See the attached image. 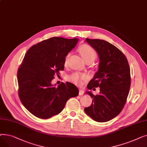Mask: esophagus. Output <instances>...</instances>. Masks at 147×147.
<instances>
[{
    "label": "esophagus",
    "mask_w": 147,
    "mask_h": 147,
    "mask_svg": "<svg viewBox=\"0 0 147 147\" xmlns=\"http://www.w3.org/2000/svg\"><path fill=\"white\" fill-rule=\"evenodd\" d=\"M84 94V91L82 89H79V95H83Z\"/></svg>",
    "instance_id": "esophagus-1"
}]
</instances>
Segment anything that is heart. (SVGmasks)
I'll use <instances>...</instances> for the list:
<instances>
[{
  "mask_svg": "<svg viewBox=\"0 0 147 147\" xmlns=\"http://www.w3.org/2000/svg\"><path fill=\"white\" fill-rule=\"evenodd\" d=\"M79 50L82 57L86 63L89 61L93 62L97 57V53L95 50L87 44H83L81 45L79 48ZM69 57H70V53L68 52L64 57V63L65 65L67 64ZM86 79L87 76L85 74L79 73H73L68 77V80L69 81L79 86L82 85L83 81L85 80Z\"/></svg>",
  "mask_w": 147,
  "mask_h": 147,
  "instance_id": "b5f03b06",
  "label": "heart"
}]
</instances>
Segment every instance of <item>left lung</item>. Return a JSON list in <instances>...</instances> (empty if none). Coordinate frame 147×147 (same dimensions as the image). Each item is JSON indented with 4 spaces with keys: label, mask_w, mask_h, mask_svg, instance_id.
<instances>
[{
    "label": "left lung",
    "mask_w": 147,
    "mask_h": 147,
    "mask_svg": "<svg viewBox=\"0 0 147 147\" xmlns=\"http://www.w3.org/2000/svg\"><path fill=\"white\" fill-rule=\"evenodd\" d=\"M98 52V71L88 83L91 90L99 87V95L86 92L92 99L84 112L94 120L106 122L119 115L124 107L130 87V73L127 59L123 53L105 40L86 38Z\"/></svg>",
    "instance_id": "1"
}]
</instances>
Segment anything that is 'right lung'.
Listing matches in <instances>:
<instances>
[{"label":"right lung","instance_id":"obj_1","mask_svg":"<svg viewBox=\"0 0 147 147\" xmlns=\"http://www.w3.org/2000/svg\"><path fill=\"white\" fill-rule=\"evenodd\" d=\"M78 42L77 38L53 37L32 46L26 53L17 72L18 95L34 116L49 119L63 111L68 99L78 96L73 83L62 82L58 87L51 83L64 70V57Z\"/></svg>","mask_w":147,"mask_h":147}]
</instances>
